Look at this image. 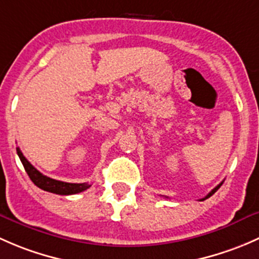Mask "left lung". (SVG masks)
I'll return each mask as SVG.
<instances>
[{
  "instance_id": "left-lung-1",
  "label": "left lung",
  "mask_w": 259,
  "mask_h": 259,
  "mask_svg": "<svg viewBox=\"0 0 259 259\" xmlns=\"http://www.w3.org/2000/svg\"><path fill=\"white\" fill-rule=\"evenodd\" d=\"M221 186H222V183H220V185H218V186H217V187H215V188H213V189H212V191H210V192H209V193H208V194H207V196H206V197H204V198L199 199V201H204V199L209 198V197H210V196H212V194H214V193H215V192H217V189H218V188H220V187H221Z\"/></svg>"
}]
</instances>
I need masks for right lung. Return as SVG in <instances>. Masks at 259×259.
I'll list each match as a JSON object with an SVG mask.
<instances>
[{
    "label": "right lung",
    "mask_w": 259,
    "mask_h": 259,
    "mask_svg": "<svg viewBox=\"0 0 259 259\" xmlns=\"http://www.w3.org/2000/svg\"><path fill=\"white\" fill-rule=\"evenodd\" d=\"M17 154L20 157L21 162H22L23 167H25L26 172H27L28 177L31 178L32 182L37 186L38 188L44 189V191L51 192V193L62 194V196H68V194H76L79 192L86 191L87 188L91 187L89 183H68L62 182V181L53 180V178L47 177V176L42 175L39 170H37L30 162L26 159L21 149L17 147Z\"/></svg>",
    "instance_id": "add662e5"
}]
</instances>
